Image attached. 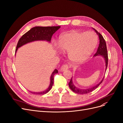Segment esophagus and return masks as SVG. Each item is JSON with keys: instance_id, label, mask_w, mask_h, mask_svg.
<instances>
[{"instance_id": "esophagus-1", "label": "esophagus", "mask_w": 123, "mask_h": 123, "mask_svg": "<svg viewBox=\"0 0 123 123\" xmlns=\"http://www.w3.org/2000/svg\"><path fill=\"white\" fill-rule=\"evenodd\" d=\"M68 68H69V67H68V65H67V64L63 65L61 66L60 70L61 71H65L66 70L68 69Z\"/></svg>"}]
</instances>
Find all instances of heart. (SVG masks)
<instances>
[{
    "instance_id": "obj_1",
    "label": "heart",
    "mask_w": 123,
    "mask_h": 123,
    "mask_svg": "<svg viewBox=\"0 0 123 123\" xmlns=\"http://www.w3.org/2000/svg\"><path fill=\"white\" fill-rule=\"evenodd\" d=\"M97 40V36L93 32L84 33L74 30L60 36L58 47L62 51L68 52L71 61L80 63L92 54L96 47Z\"/></svg>"
}]
</instances>
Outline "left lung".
<instances>
[{"label":"left lung","instance_id":"obj_1","mask_svg":"<svg viewBox=\"0 0 123 123\" xmlns=\"http://www.w3.org/2000/svg\"><path fill=\"white\" fill-rule=\"evenodd\" d=\"M93 29L95 31V32L99 36V47L98 48L97 52L96 53L94 57H96V56H101L104 59V61H105V70H106L107 67L108 65V54H107V48H106V42L105 40H104V38L102 35L99 32L96 30H95L94 28H93ZM104 78L103 77L102 80L100 81V83L95 85L94 86H93L92 87H91L88 89H81L77 88L76 86L74 85L73 81H72V77L71 79V80L70 82L68 83L69 87L70 88V89L72 91L74 92L75 93L77 94H88L89 93H90L92 92L93 91L96 89L98 86L101 84L102 81Z\"/></svg>","mask_w":123,"mask_h":123}]
</instances>
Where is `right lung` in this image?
<instances>
[{
    "instance_id": "right-lung-1",
    "label": "right lung",
    "mask_w": 123,
    "mask_h": 123,
    "mask_svg": "<svg viewBox=\"0 0 123 123\" xmlns=\"http://www.w3.org/2000/svg\"><path fill=\"white\" fill-rule=\"evenodd\" d=\"M60 26H52V27H40L36 26L32 28L30 30L24 34L20 38L16 47V53L18 49L27 43L38 40L47 41L49 43L51 42L52 35L54 33L60 28ZM58 70L55 69L50 77V84L47 89L43 91L39 92H34L30 91L31 93L37 95H43L49 92L51 89L54 84V76L58 73Z\"/></svg>"
}]
</instances>
